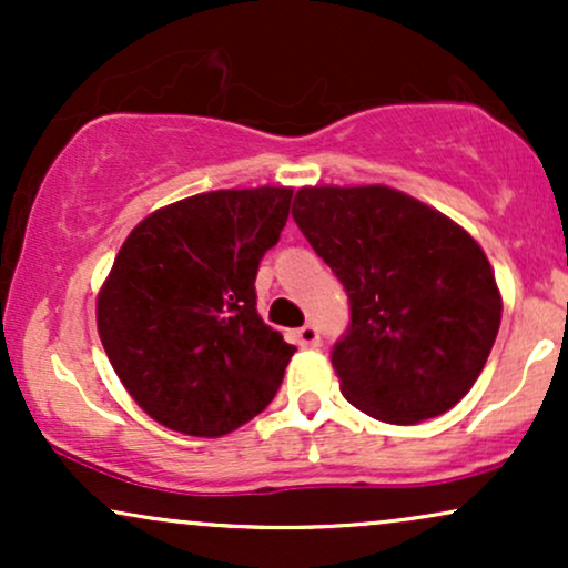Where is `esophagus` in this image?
Here are the masks:
<instances>
[{"instance_id":"1","label":"esophagus","mask_w":568,"mask_h":568,"mask_svg":"<svg viewBox=\"0 0 568 568\" xmlns=\"http://www.w3.org/2000/svg\"><path fill=\"white\" fill-rule=\"evenodd\" d=\"M296 342L302 344V347H317V344H321V334H317L315 325H302V328L296 331Z\"/></svg>"}]
</instances>
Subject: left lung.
<instances>
[{"label":"left lung","instance_id":"obj_1","mask_svg":"<svg viewBox=\"0 0 568 568\" xmlns=\"http://www.w3.org/2000/svg\"><path fill=\"white\" fill-rule=\"evenodd\" d=\"M293 219L349 296L331 352L355 408L389 425L446 414L484 371L501 293L484 247L393 186H302Z\"/></svg>","mask_w":568,"mask_h":568}]
</instances>
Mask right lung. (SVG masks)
<instances>
[{"label": "right lung", "instance_id": "1", "mask_svg": "<svg viewBox=\"0 0 568 568\" xmlns=\"http://www.w3.org/2000/svg\"><path fill=\"white\" fill-rule=\"evenodd\" d=\"M291 186L216 189L128 234L95 298L109 363L175 433L221 438L262 414L296 347L256 312V272L291 213Z\"/></svg>", "mask_w": 568, "mask_h": 568}]
</instances>
